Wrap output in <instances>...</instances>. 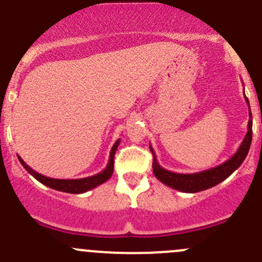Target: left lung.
Returning <instances> with one entry per match:
<instances>
[{
  "label": "left lung",
  "mask_w": 262,
  "mask_h": 262,
  "mask_svg": "<svg viewBox=\"0 0 262 262\" xmlns=\"http://www.w3.org/2000/svg\"><path fill=\"white\" fill-rule=\"evenodd\" d=\"M245 99L247 105L250 106V102H248V99L246 97V95ZM251 141H252V115H251L250 110V120H248L247 133H246L244 142H242L241 146L237 149V152L234 153L229 160H227L226 162H223L222 165L215 166V167L200 171V172L176 173L172 172V171L165 170L163 167H161L160 163L157 162V158H156L155 150H153L152 146L149 144V149L153 155V173H155L156 178L162 182V184L167 185V186L172 187V189L175 190H179V191L198 192L203 191V190L210 189V187L215 186L219 182H222L223 180H226L227 178H229V176L242 165L246 156H247L248 150H250Z\"/></svg>",
  "instance_id": "8db88e82"
}]
</instances>
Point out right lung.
<instances>
[{"mask_svg":"<svg viewBox=\"0 0 262 262\" xmlns=\"http://www.w3.org/2000/svg\"><path fill=\"white\" fill-rule=\"evenodd\" d=\"M119 143H120V139H118V141L115 142L114 146L112 148V150H110L109 162H107L106 167L104 168V171H101V172L96 173V175L94 176H89V178H83V179H72V180L66 179L64 180V179L47 178V176L34 171L30 166L26 165L20 156H17V158L21 162V165L24 166V168H25L30 175H33L39 182L46 185V186H49L50 189L58 190V191L70 192V194H82V192H86L89 191V190L94 189V187L99 186V185L104 184L105 181H107L110 178H112L113 172H114V156H115L116 149H118L119 147Z\"/></svg>","mask_w":262,"mask_h":262,"instance_id":"obj_1","label":"right lung"}]
</instances>
